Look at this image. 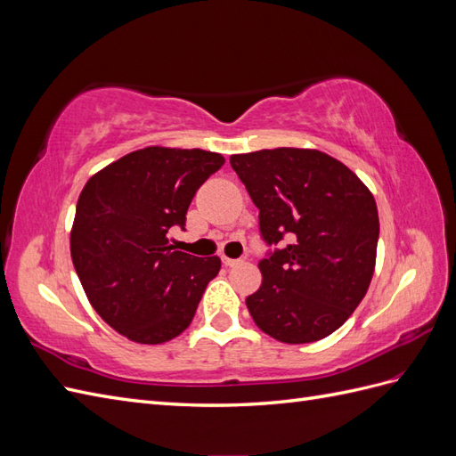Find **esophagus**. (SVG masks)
Instances as JSON below:
<instances>
[{"mask_svg":"<svg viewBox=\"0 0 456 456\" xmlns=\"http://www.w3.org/2000/svg\"><path fill=\"white\" fill-rule=\"evenodd\" d=\"M223 262H224V266H230V268H232V266H238L241 260H240V258H228V256H223Z\"/></svg>","mask_w":456,"mask_h":456,"instance_id":"obj_1","label":"esophagus"}]
</instances>
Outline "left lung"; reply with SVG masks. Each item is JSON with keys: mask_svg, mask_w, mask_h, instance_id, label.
<instances>
[{"mask_svg": "<svg viewBox=\"0 0 456 456\" xmlns=\"http://www.w3.org/2000/svg\"><path fill=\"white\" fill-rule=\"evenodd\" d=\"M258 207L268 245L245 298L256 327L285 344L329 337L360 306L375 273L379 211L370 190L325 151L273 148L230 156Z\"/></svg>", "mask_w": 456, "mask_h": 456, "instance_id": "left-lung-1", "label": "left lung"}]
</instances>
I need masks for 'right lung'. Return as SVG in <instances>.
Returning a JSON list of instances; mask_svg holds the SVG:
<instances>
[{"instance_id": "right-lung-1", "label": "right lung", "mask_w": 456, "mask_h": 456, "mask_svg": "<svg viewBox=\"0 0 456 456\" xmlns=\"http://www.w3.org/2000/svg\"><path fill=\"white\" fill-rule=\"evenodd\" d=\"M224 158L200 148L148 146L94 173L77 200L70 253L94 312L126 338L163 344L194 320L218 256L173 251L198 188Z\"/></svg>"}]
</instances>
